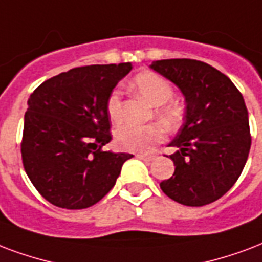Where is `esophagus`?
<instances>
[{"instance_id":"1","label":"esophagus","mask_w":262,"mask_h":262,"mask_svg":"<svg viewBox=\"0 0 262 262\" xmlns=\"http://www.w3.org/2000/svg\"><path fill=\"white\" fill-rule=\"evenodd\" d=\"M136 157L141 159V161H145V162H151V161L155 159L157 155L155 154H136Z\"/></svg>"}]
</instances>
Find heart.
Wrapping results in <instances>:
<instances>
[{
    "label": "heart",
    "mask_w": 262,
    "mask_h": 262,
    "mask_svg": "<svg viewBox=\"0 0 262 262\" xmlns=\"http://www.w3.org/2000/svg\"><path fill=\"white\" fill-rule=\"evenodd\" d=\"M132 88L144 97L149 104L157 107L155 115L169 129H176L183 121V110L173 100V86L162 75L154 71H143L132 79ZM107 114L114 123L122 119V101L117 91L107 100ZM165 139V130L161 125L135 126L125 125L115 133V141L122 149L133 152H148L154 145Z\"/></svg>",
    "instance_id": "b5f03b06"
}]
</instances>
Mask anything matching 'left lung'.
<instances>
[{
  "mask_svg": "<svg viewBox=\"0 0 262 262\" xmlns=\"http://www.w3.org/2000/svg\"><path fill=\"white\" fill-rule=\"evenodd\" d=\"M151 69L181 89L184 123L170 147L174 173L161 189L185 206H205L227 193L246 165L251 145L249 114L225 74L192 59L157 60Z\"/></svg>",
  "mask_w": 262,
  "mask_h": 262,
  "instance_id": "obj_1",
  "label": "left lung"
}]
</instances>
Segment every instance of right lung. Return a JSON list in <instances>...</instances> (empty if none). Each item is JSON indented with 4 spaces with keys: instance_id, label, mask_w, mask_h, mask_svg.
<instances>
[{
    "instance_id": "obj_1",
    "label": "right lung",
    "mask_w": 262,
    "mask_h": 262,
    "mask_svg": "<svg viewBox=\"0 0 262 262\" xmlns=\"http://www.w3.org/2000/svg\"><path fill=\"white\" fill-rule=\"evenodd\" d=\"M130 63L71 69L47 79L30 95L21 161L30 181L48 202L77 210L111 191L133 155L110 152L107 100Z\"/></svg>"
}]
</instances>
